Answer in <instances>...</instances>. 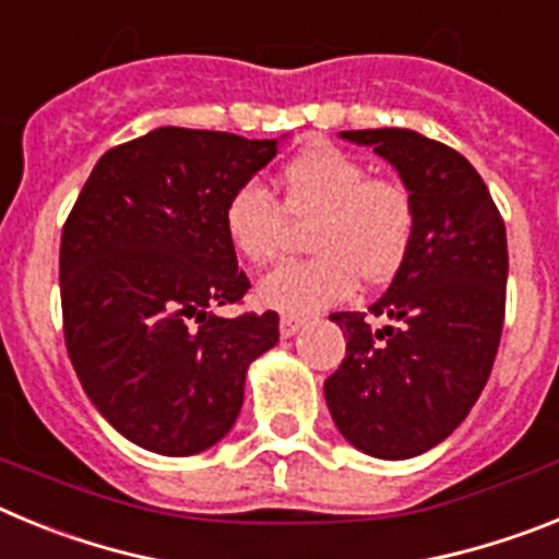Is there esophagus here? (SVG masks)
<instances>
[{"label":"esophagus","instance_id":"1","mask_svg":"<svg viewBox=\"0 0 559 559\" xmlns=\"http://www.w3.org/2000/svg\"><path fill=\"white\" fill-rule=\"evenodd\" d=\"M302 328L305 322L302 319H296V316H283V319H280V335H283V338H294Z\"/></svg>","mask_w":559,"mask_h":559}]
</instances>
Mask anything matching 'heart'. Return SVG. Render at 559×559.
<instances>
[{"label":"heart","mask_w":559,"mask_h":559,"mask_svg":"<svg viewBox=\"0 0 559 559\" xmlns=\"http://www.w3.org/2000/svg\"><path fill=\"white\" fill-rule=\"evenodd\" d=\"M288 218L313 224V260L283 263L260 280L257 299L288 316H310L344 302L358 276L392 280L412 249L417 210L403 185L369 179V167L333 145L296 156L283 173V204L260 181L231 192L224 226L231 249L265 265L288 243Z\"/></svg>","instance_id":"heart-1"}]
</instances>
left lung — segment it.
<instances>
[{"label": "left lung", "mask_w": 559, "mask_h": 559, "mask_svg": "<svg viewBox=\"0 0 559 559\" xmlns=\"http://www.w3.org/2000/svg\"><path fill=\"white\" fill-rule=\"evenodd\" d=\"M397 170L417 210L412 249L369 313H333L347 355L324 383L335 428L374 459L451 437L490 378L507 302V229L476 167L408 128L341 131ZM384 322L374 329L368 316Z\"/></svg>", "instance_id": "obj_1"}]
</instances>
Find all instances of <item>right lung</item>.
Instances as JSON below:
<instances>
[{"label":"right lung","instance_id":"1","mask_svg":"<svg viewBox=\"0 0 559 559\" xmlns=\"http://www.w3.org/2000/svg\"><path fill=\"white\" fill-rule=\"evenodd\" d=\"M280 140L153 128L100 156L61 235L63 338L86 397L128 442L192 456L226 437L251 360L280 316L224 319L243 299L224 226L231 192Z\"/></svg>","mask_w":559,"mask_h":559}]
</instances>
